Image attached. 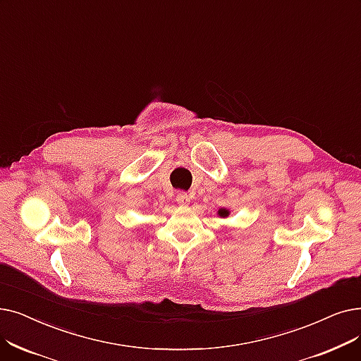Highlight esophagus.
I'll list each match as a JSON object with an SVG mask.
<instances>
[{
    "label": "esophagus",
    "mask_w": 361,
    "mask_h": 361,
    "mask_svg": "<svg viewBox=\"0 0 361 361\" xmlns=\"http://www.w3.org/2000/svg\"><path fill=\"white\" fill-rule=\"evenodd\" d=\"M176 200H177L178 205H189V203H190V196L187 195L185 192H180V193H177Z\"/></svg>",
    "instance_id": "obj_1"
}]
</instances>
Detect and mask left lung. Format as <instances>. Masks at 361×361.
I'll use <instances>...</instances> for the list:
<instances>
[{"mask_svg": "<svg viewBox=\"0 0 361 361\" xmlns=\"http://www.w3.org/2000/svg\"><path fill=\"white\" fill-rule=\"evenodd\" d=\"M218 214L221 215V216H227V215H228V211H227V209H219Z\"/></svg>", "mask_w": 361, "mask_h": 361, "instance_id": "1", "label": "left lung"}]
</instances>
